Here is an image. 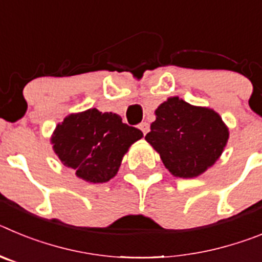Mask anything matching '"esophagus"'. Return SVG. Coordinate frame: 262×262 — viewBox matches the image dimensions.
<instances>
[{"label": "esophagus", "instance_id": "obj_1", "mask_svg": "<svg viewBox=\"0 0 262 262\" xmlns=\"http://www.w3.org/2000/svg\"><path fill=\"white\" fill-rule=\"evenodd\" d=\"M139 128L142 129V133L144 134V135H147V133L149 131V123H147V122H143V123H140Z\"/></svg>", "mask_w": 262, "mask_h": 262}]
</instances>
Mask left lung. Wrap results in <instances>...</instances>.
Returning a JSON list of instances; mask_svg holds the SVG:
<instances>
[{"instance_id":"1","label":"left lung","mask_w":262,"mask_h":262,"mask_svg":"<svg viewBox=\"0 0 262 262\" xmlns=\"http://www.w3.org/2000/svg\"><path fill=\"white\" fill-rule=\"evenodd\" d=\"M155 113L156 120L145 140L159 152L173 176L196 177L222 155L228 129L214 110L191 106L173 97Z\"/></svg>"}]
</instances>
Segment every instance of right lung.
Here are the masks:
<instances>
[{
    "label": "right lung",
    "mask_w": 262,
    "mask_h": 262,
    "mask_svg": "<svg viewBox=\"0 0 262 262\" xmlns=\"http://www.w3.org/2000/svg\"><path fill=\"white\" fill-rule=\"evenodd\" d=\"M142 136L140 129L123 123L119 115L90 108L68 115L51 140L64 165L85 181L102 184L117 174L123 155Z\"/></svg>",
    "instance_id": "right-lung-1"
}]
</instances>
